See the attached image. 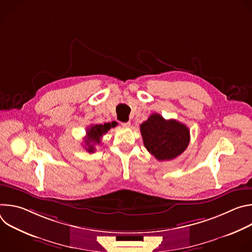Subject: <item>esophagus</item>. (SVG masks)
<instances>
[{
	"mask_svg": "<svg viewBox=\"0 0 252 252\" xmlns=\"http://www.w3.org/2000/svg\"><path fill=\"white\" fill-rule=\"evenodd\" d=\"M122 126L125 127H128L130 126V122H126V123H122Z\"/></svg>",
	"mask_w": 252,
	"mask_h": 252,
	"instance_id": "obj_1",
	"label": "esophagus"
}]
</instances>
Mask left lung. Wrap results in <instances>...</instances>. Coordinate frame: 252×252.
<instances>
[{
	"instance_id": "1",
	"label": "left lung",
	"mask_w": 252,
	"mask_h": 252,
	"mask_svg": "<svg viewBox=\"0 0 252 252\" xmlns=\"http://www.w3.org/2000/svg\"><path fill=\"white\" fill-rule=\"evenodd\" d=\"M140 132L146 149L159 161L181 156L190 139L186 125L175 120H164L158 114H153L140 125Z\"/></svg>"
}]
</instances>
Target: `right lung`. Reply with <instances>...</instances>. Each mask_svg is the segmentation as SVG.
I'll return each mask as SVG.
<instances>
[{
    "mask_svg": "<svg viewBox=\"0 0 252 252\" xmlns=\"http://www.w3.org/2000/svg\"><path fill=\"white\" fill-rule=\"evenodd\" d=\"M117 124H104V125H93L87 128V136L85 138V148L89 153L94 152V145L100 143V139L103 134L111 129V127H115Z\"/></svg>",
    "mask_w": 252,
    "mask_h": 252,
    "instance_id": "1",
    "label": "right lung"
}]
</instances>
